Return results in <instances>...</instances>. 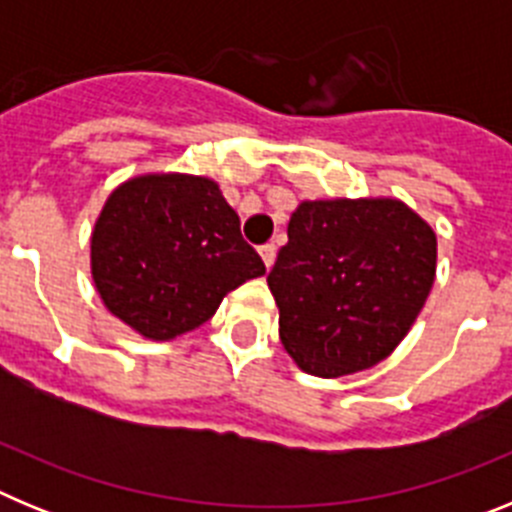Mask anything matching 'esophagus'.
I'll return each instance as SVG.
<instances>
[{
	"instance_id": "esophagus-1",
	"label": "esophagus",
	"mask_w": 512,
	"mask_h": 512,
	"mask_svg": "<svg viewBox=\"0 0 512 512\" xmlns=\"http://www.w3.org/2000/svg\"><path fill=\"white\" fill-rule=\"evenodd\" d=\"M259 253H261V259H264L266 269H271L274 261H277V246H274V243H264V246L259 248Z\"/></svg>"
}]
</instances>
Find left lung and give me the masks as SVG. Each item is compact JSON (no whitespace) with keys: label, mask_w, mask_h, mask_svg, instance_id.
Masks as SVG:
<instances>
[{"label":"left lung","mask_w":512,"mask_h":512,"mask_svg":"<svg viewBox=\"0 0 512 512\" xmlns=\"http://www.w3.org/2000/svg\"><path fill=\"white\" fill-rule=\"evenodd\" d=\"M266 277L302 372L343 377L408 336L436 279V233L400 200L302 202Z\"/></svg>","instance_id":"1"}]
</instances>
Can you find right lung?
<instances>
[{
	"label": "right lung",
	"instance_id": "add662e5",
	"mask_svg": "<svg viewBox=\"0 0 512 512\" xmlns=\"http://www.w3.org/2000/svg\"><path fill=\"white\" fill-rule=\"evenodd\" d=\"M261 274L264 261L207 176L128 179L92 230V279L104 307L151 341L200 328L228 292Z\"/></svg>",
	"mask_w": 512,
	"mask_h": 512
}]
</instances>
